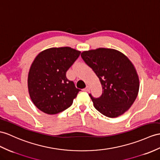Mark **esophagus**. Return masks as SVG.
Here are the masks:
<instances>
[{
	"mask_svg": "<svg viewBox=\"0 0 160 160\" xmlns=\"http://www.w3.org/2000/svg\"><path fill=\"white\" fill-rule=\"evenodd\" d=\"M83 90L85 91V92H89V90H90V88H89V86H86V88H85Z\"/></svg>",
	"mask_w": 160,
	"mask_h": 160,
	"instance_id": "1",
	"label": "esophagus"
}]
</instances>
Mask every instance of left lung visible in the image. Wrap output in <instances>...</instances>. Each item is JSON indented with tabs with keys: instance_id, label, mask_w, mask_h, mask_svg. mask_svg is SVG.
<instances>
[{
	"instance_id": "1",
	"label": "left lung",
	"mask_w": 160,
	"mask_h": 160,
	"mask_svg": "<svg viewBox=\"0 0 160 160\" xmlns=\"http://www.w3.org/2000/svg\"><path fill=\"white\" fill-rule=\"evenodd\" d=\"M81 56L102 87L99 98L89 94L96 109L111 118L123 115L134 103L139 90L138 76L133 64L123 53L113 49L85 51Z\"/></svg>"
}]
</instances>
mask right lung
I'll use <instances>...</instances> for the list:
<instances>
[{
	"instance_id": "1",
	"label": "right lung",
	"mask_w": 160,
	"mask_h": 160,
	"mask_svg": "<svg viewBox=\"0 0 160 160\" xmlns=\"http://www.w3.org/2000/svg\"><path fill=\"white\" fill-rule=\"evenodd\" d=\"M80 53L69 47L52 48L35 58L29 70L28 88L31 100L40 111L55 115L71 106L81 90L66 74Z\"/></svg>"
}]
</instances>
